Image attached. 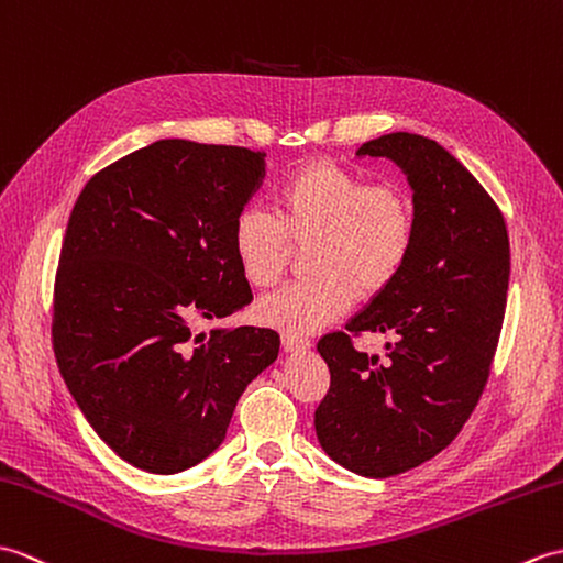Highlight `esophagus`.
Listing matches in <instances>:
<instances>
[{
    "label": "esophagus",
    "instance_id": "obj_1",
    "mask_svg": "<svg viewBox=\"0 0 563 563\" xmlns=\"http://www.w3.org/2000/svg\"><path fill=\"white\" fill-rule=\"evenodd\" d=\"M282 346H284V352H306V349H310V340L303 334L284 332L282 334Z\"/></svg>",
    "mask_w": 563,
    "mask_h": 563
}]
</instances>
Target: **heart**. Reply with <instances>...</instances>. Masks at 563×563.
<instances>
[{
    "label": "heart",
    "mask_w": 563,
    "mask_h": 563,
    "mask_svg": "<svg viewBox=\"0 0 563 563\" xmlns=\"http://www.w3.org/2000/svg\"><path fill=\"white\" fill-rule=\"evenodd\" d=\"M417 209L402 183L364 185L356 173L316 161L274 190V217L245 207L231 223V250L247 284L274 286L306 250L303 282L262 298L257 318L289 334H310L346 313L354 298L385 294L415 247Z\"/></svg>",
    "instance_id": "1"
}]
</instances>
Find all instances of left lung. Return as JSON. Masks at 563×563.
<instances>
[{
  "label": "left lung",
  "mask_w": 563,
  "mask_h": 563,
  "mask_svg": "<svg viewBox=\"0 0 563 563\" xmlns=\"http://www.w3.org/2000/svg\"><path fill=\"white\" fill-rule=\"evenodd\" d=\"M356 156L407 173L417 235L390 289L318 342L330 390L316 433L342 467L385 479L439 455L477 407L501 336L510 245L501 209L441 144L393 132ZM368 331L396 336L385 362L355 352Z\"/></svg>",
  "instance_id": "1"
}]
</instances>
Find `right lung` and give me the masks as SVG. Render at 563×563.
<instances>
[{
	"label": "right lung",
	"instance_id": "obj_1",
	"mask_svg": "<svg viewBox=\"0 0 563 563\" xmlns=\"http://www.w3.org/2000/svg\"><path fill=\"white\" fill-rule=\"evenodd\" d=\"M262 178L265 152L161 140L98 170L74 202L53 296L57 368L93 431L144 472L214 453L279 354L267 328L195 332L253 298L231 223Z\"/></svg>",
	"mask_w": 563,
	"mask_h": 563
}]
</instances>
